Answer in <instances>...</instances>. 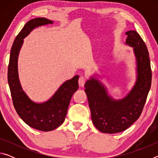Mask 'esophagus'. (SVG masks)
Segmentation results:
<instances>
[{
	"mask_svg": "<svg viewBox=\"0 0 158 158\" xmlns=\"http://www.w3.org/2000/svg\"><path fill=\"white\" fill-rule=\"evenodd\" d=\"M85 81H86V79H85L84 77H83V76L80 77L79 79V86H81V87L84 86V84H85Z\"/></svg>",
	"mask_w": 158,
	"mask_h": 158,
	"instance_id": "1",
	"label": "esophagus"
}]
</instances>
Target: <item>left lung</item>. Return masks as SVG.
I'll return each instance as SVG.
<instances>
[{
	"instance_id": "1",
	"label": "left lung",
	"mask_w": 158,
	"mask_h": 158,
	"mask_svg": "<svg viewBox=\"0 0 158 158\" xmlns=\"http://www.w3.org/2000/svg\"><path fill=\"white\" fill-rule=\"evenodd\" d=\"M125 34L127 35L125 44L133 47L137 61V81L130 92L123 99L115 100L94 76L84 85L92 121L104 133L123 132L137 121L151 89L152 73L146 44L136 31H129Z\"/></svg>"
}]
</instances>
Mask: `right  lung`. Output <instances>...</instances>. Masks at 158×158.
I'll return each instance as SVG.
<instances>
[{
	"instance_id": "right-lung-1",
	"label": "right lung",
	"mask_w": 158,
	"mask_h": 158,
	"mask_svg": "<svg viewBox=\"0 0 158 158\" xmlns=\"http://www.w3.org/2000/svg\"><path fill=\"white\" fill-rule=\"evenodd\" d=\"M53 23V21L46 18L39 17L26 23L13 42L7 71V80L16 111L29 126L44 132L56 129L65 121L72 96L79 88V75L64 82L49 100L37 103L32 101L22 89L19 79L17 62L23 39L34 28Z\"/></svg>"
}]
</instances>
